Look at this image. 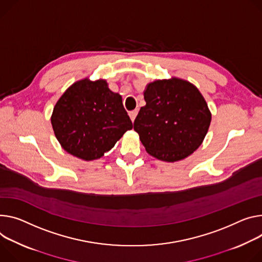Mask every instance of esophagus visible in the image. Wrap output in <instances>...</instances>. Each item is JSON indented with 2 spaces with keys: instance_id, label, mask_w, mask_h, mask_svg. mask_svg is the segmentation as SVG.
Listing matches in <instances>:
<instances>
[{
  "instance_id": "1",
  "label": "esophagus",
  "mask_w": 262,
  "mask_h": 262,
  "mask_svg": "<svg viewBox=\"0 0 262 262\" xmlns=\"http://www.w3.org/2000/svg\"><path fill=\"white\" fill-rule=\"evenodd\" d=\"M137 115H138V110H135V111H132L130 113H129V117H130V119H132V121L134 122L135 121V119H136V117H137Z\"/></svg>"
}]
</instances>
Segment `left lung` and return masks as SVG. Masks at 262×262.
<instances>
[{"label": "left lung", "mask_w": 262, "mask_h": 262, "mask_svg": "<svg viewBox=\"0 0 262 262\" xmlns=\"http://www.w3.org/2000/svg\"><path fill=\"white\" fill-rule=\"evenodd\" d=\"M146 105L134 129L152 157L176 162L199 148L208 132L211 113L200 91L186 80H156L144 92Z\"/></svg>", "instance_id": "1"}]
</instances>
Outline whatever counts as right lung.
I'll return each mask as SVG.
<instances>
[{"label": "right lung", "mask_w": 262, "mask_h": 262, "mask_svg": "<svg viewBox=\"0 0 262 262\" xmlns=\"http://www.w3.org/2000/svg\"><path fill=\"white\" fill-rule=\"evenodd\" d=\"M51 123L62 148L85 161L101 158L133 128L121 96L101 79L71 85L55 104Z\"/></svg>", "instance_id": "right-lung-1"}]
</instances>
